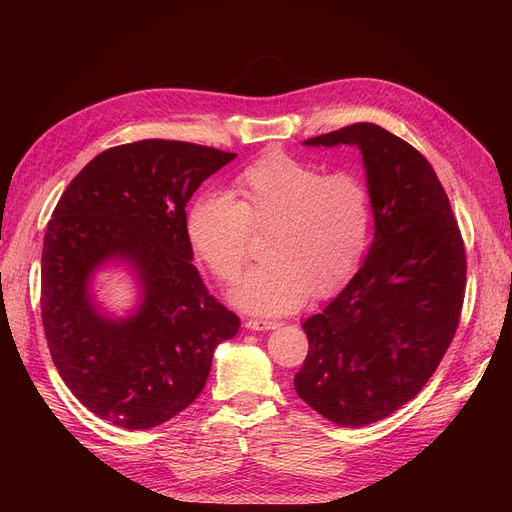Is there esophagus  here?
Instances as JSON below:
<instances>
[{
    "label": "esophagus",
    "mask_w": 512,
    "mask_h": 512,
    "mask_svg": "<svg viewBox=\"0 0 512 512\" xmlns=\"http://www.w3.org/2000/svg\"><path fill=\"white\" fill-rule=\"evenodd\" d=\"M277 327H280V324L273 322V320H247L245 322L247 331H273Z\"/></svg>",
    "instance_id": "obj_1"
}]
</instances>
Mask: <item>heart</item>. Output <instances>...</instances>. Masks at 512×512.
Returning <instances> with one entry per match:
<instances>
[{"label": "heart", "mask_w": 512, "mask_h": 512, "mask_svg": "<svg viewBox=\"0 0 512 512\" xmlns=\"http://www.w3.org/2000/svg\"><path fill=\"white\" fill-rule=\"evenodd\" d=\"M237 200L203 194L188 232L209 269L232 282L250 258L252 228L271 226L262 265L230 299L256 316H282L342 286L359 267L371 232V194L352 173H333L288 153H269L235 179Z\"/></svg>", "instance_id": "1"}]
</instances>
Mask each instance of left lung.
Here are the masks:
<instances>
[{
    "mask_svg": "<svg viewBox=\"0 0 512 512\" xmlns=\"http://www.w3.org/2000/svg\"><path fill=\"white\" fill-rule=\"evenodd\" d=\"M305 147L361 151L374 241L352 280L303 322L309 350L294 391L331 423L382 421L418 395L451 346L466 290V250L436 170L376 123Z\"/></svg>",
    "mask_w": 512,
    "mask_h": 512,
    "instance_id": "8db88e82",
    "label": "left lung"
}]
</instances>
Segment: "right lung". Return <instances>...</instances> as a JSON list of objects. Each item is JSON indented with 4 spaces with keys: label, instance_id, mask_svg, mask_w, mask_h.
I'll return each mask as SVG.
<instances>
[{
    "label": "right lung",
    "instance_id": "add662e5",
    "mask_svg": "<svg viewBox=\"0 0 512 512\" xmlns=\"http://www.w3.org/2000/svg\"><path fill=\"white\" fill-rule=\"evenodd\" d=\"M237 158L181 141L102 151L72 179L42 250V324L53 363L81 404L123 429L166 423L205 389L213 352L239 318L207 292L185 205ZM123 266L137 303L123 317L95 299V275Z\"/></svg>",
    "mask_w": 512,
    "mask_h": 512
}]
</instances>
